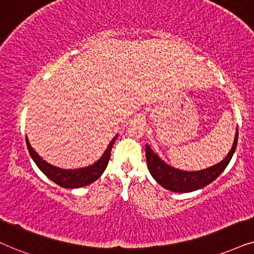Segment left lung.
<instances>
[{
    "instance_id": "8db88e82",
    "label": "left lung",
    "mask_w": 254,
    "mask_h": 254,
    "mask_svg": "<svg viewBox=\"0 0 254 254\" xmlns=\"http://www.w3.org/2000/svg\"><path fill=\"white\" fill-rule=\"evenodd\" d=\"M237 142H238V130H237L236 137H234L232 149L230 150L225 158L221 160L220 163H218L217 165L194 172L182 171V170H177L165 164L156 153H153V151L146 144L145 156L147 169H149L151 176L156 179V182L162 185L163 188H165L166 190L173 192H184V193L185 192L199 190V189H203L204 186L212 183L225 170L226 166L229 165L231 158H232L234 151H236Z\"/></svg>"
}]
</instances>
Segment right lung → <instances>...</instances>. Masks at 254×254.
<instances>
[{"instance_id": "right-lung-1", "label": "right lung", "mask_w": 254, "mask_h": 254, "mask_svg": "<svg viewBox=\"0 0 254 254\" xmlns=\"http://www.w3.org/2000/svg\"><path fill=\"white\" fill-rule=\"evenodd\" d=\"M116 139H117V136L111 140V143L109 144V146L107 147V150H105L103 156H102L101 159L97 160L95 164L83 169L63 170V169L56 168V166L48 164L46 160L42 159L41 157L35 152L33 147L30 146V144L28 142V138H25L29 153H30L31 158L34 159V162L36 163L38 169H40L48 178L51 179L54 183H56L57 185L62 186V188H66V189L82 188V186L91 184L92 182H95L96 179L101 177L102 173L104 172L105 169H107L109 159H110V155H111V147L114 145L115 140Z\"/></svg>"}]
</instances>
